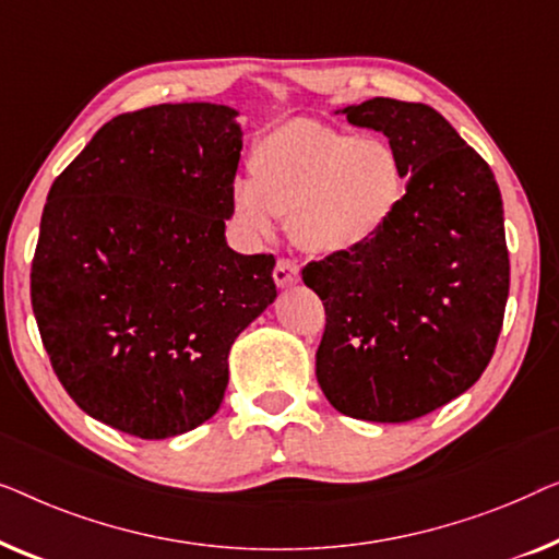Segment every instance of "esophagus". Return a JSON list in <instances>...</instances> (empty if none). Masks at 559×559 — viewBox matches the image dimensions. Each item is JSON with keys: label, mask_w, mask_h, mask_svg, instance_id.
Here are the masks:
<instances>
[{"label": "esophagus", "mask_w": 559, "mask_h": 559, "mask_svg": "<svg viewBox=\"0 0 559 559\" xmlns=\"http://www.w3.org/2000/svg\"><path fill=\"white\" fill-rule=\"evenodd\" d=\"M298 278H301L298 265L294 261H288V258H278L276 269H273V281H276L281 288H288L294 286V283H298Z\"/></svg>", "instance_id": "obj_1"}]
</instances>
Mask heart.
<instances>
[{"instance_id":"1","label":"heart","mask_w":559,"mask_h":559,"mask_svg":"<svg viewBox=\"0 0 559 559\" xmlns=\"http://www.w3.org/2000/svg\"><path fill=\"white\" fill-rule=\"evenodd\" d=\"M250 177L230 198L240 230L271 238L278 217L311 255H355L380 238L405 198V167L382 136H352L319 121H286L255 141Z\"/></svg>"}]
</instances>
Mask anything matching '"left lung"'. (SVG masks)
<instances>
[{"label": "left lung", "mask_w": 559, "mask_h": 559, "mask_svg": "<svg viewBox=\"0 0 559 559\" xmlns=\"http://www.w3.org/2000/svg\"><path fill=\"white\" fill-rule=\"evenodd\" d=\"M342 114L388 136L407 185L372 246L301 273L326 311L317 380L349 418L407 423L466 392L497 349L504 207L489 164L436 108L369 98Z\"/></svg>", "instance_id": "left-lung-1"}]
</instances>
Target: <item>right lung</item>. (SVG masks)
Masks as SVG:
<instances>
[{
  "label": "right lung",
  "instance_id": "obj_1",
  "mask_svg": "<svg viewBox=\"0 0 559 559\" xmlns=\"http://www.w3.org/2000/svg\"><path fill=\"white\" fill-rule=\"evenodd\" d=\"M235 116L215 104L116 116L47 194L29 273L45 352L75 405L129 436L210 420L233 342L276 298V258L225 242Z\"/></svg>",
  "mask_w": 559,
  "mask_h": 559
}]
</instances>
